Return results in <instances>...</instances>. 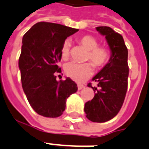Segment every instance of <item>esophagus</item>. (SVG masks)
Masks as SVG:
<instances>
[{
  "label": "esophagus",
  "instance_id": "34e87169",
  "mask_svg": "<svg viewBox=\"0 0 149 149\" xmlns=\"http://www.w3.org/2000/svg\"><path fill=\"white\" fill-rule=\"evenodd\" d=\"M84 87H85V86H84V85H81V84H79V85H78V90H79V91H80L82 89H84Z\"/></svg>",
  "mask_w": 149,
  "mask_h": 149
}]
</instances>
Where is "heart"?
<instances>
[{"mask_svg":"<svg viewBox=\"0 0 149 149\" xmlns=\"http://www.w3.org/2000/svg\"><path fill=\"white\" fill-rule=\"evenodd\" d=\"M78 42L87 51L85 61H90L97 69L107 65L111 58V52L105 46H99L97 39L90 35L81 36ZM70 42L65 41L63 43L61 54L63 59H67L70 54ZM65 75L76 82H83L91 77L93 73V66L90 63L79 65L74 63H69L64 68Z\"/></svg>","mask_w":149,"mask_h":149,"instance_id":"b5f03b06","label":"heart"}]
</instances>
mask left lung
<instances>
[{
  "label": "left lung",
  "instance_id": "obj_1",
  "mask_svg": "<svg viewBox=\"0 0 149 149\" xmlns=\"http://www.w3.org/2000/svg\"><path fill=\"white\" fill-rule=\"evenodd\" d=\"M96 29L100 35L105 36L111 50V58L92 79L97 83V87L88 84L95 95L85 104L84 111L90 120L103 123L118 114L125 100L129 73L128 52L121 35L110 27H97Z\"/></svg>",
  "mask_w": 149,
  "mask_h": 149
}]
</instances>
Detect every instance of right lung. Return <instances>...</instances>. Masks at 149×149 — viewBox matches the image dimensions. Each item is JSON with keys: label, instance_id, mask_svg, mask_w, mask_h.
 Wrapping results in <instances>:
<instances>
[{"label": "right lung", "instance_id": "add662e5", "mask_svg": "<svg viewBox=\"0 0 149 149\" xmlns=\"http://www.w3.org/2000/svg\"><path fill=\"white\" fill-rule=\"evenodd\" d=\"M78 31L63 24L38 22L23 36L18 60L22 88L34 111L43 117L62 115L66 99L78 90L69 77L57 81L56 76L61 72L57 63L63 43Z\"/></svg>", "mask_w": 149, "mask_h": 149}]
</instances>
